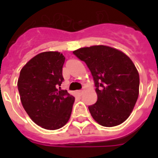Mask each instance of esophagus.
Here are the masks:
<instances>
[{
	"label": "esophagus",
	"instance_id": "1",
	"mask_svg": "<svg viewBox=\"0 0 158 158\" xmlns=\"http://www.w3.org/2000/svg\"><path fill=\"white\" fill-rule=\"evenodd\" d=\"M76 93H77V94L78 95V96H81L82 93H83V90H77Z\"/></svg>",
	"mask_w": 158,
	"mask_h": 158
}]
</instances>
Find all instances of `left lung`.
I'll return each instance as SVG.
<instances>
[{
	"label": "left lung",
	"instance_id": "left-lung-1",
	"mask_svg": "<svg viewBox=\"0 0 158 158\" xmlns=\"http://www.w3.org/2000/svg\"><path fill=\"white\" fill-rule=\"evenodd\" d=\"M73 53L85 62L94 80L97 101L89 106L93 118L107 127L123 123L133 111L139 93V74L131 58L103 45Z\"/></svg>",
	"mask_w": 158,
	"mask_h": 158
}]
</instances>
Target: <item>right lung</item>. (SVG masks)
I'll use <instances>...</instances> for the list:
<instances>
[{
    "mask_svg": "<svg viewBox=\"0 0 158 158\" xmlns=\"http://www.w3.org/2000/svg\"><path fill=\"white\" fill-rule=\"evenodd\" d=\"M63 54H37L22 68L17 86L23 108L32 121L47 130H57L69 121L75 98L61 89Z\"/></svg>",
    "mask_w": 158,
    "mask_h": 158,
    "instance_id": "1",
    "label": "right lung"
}]
</instances>
